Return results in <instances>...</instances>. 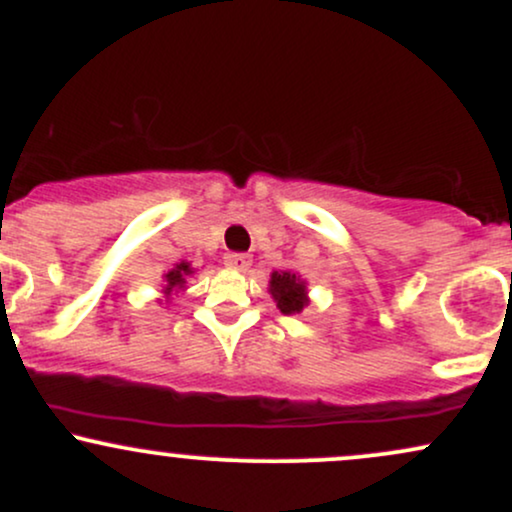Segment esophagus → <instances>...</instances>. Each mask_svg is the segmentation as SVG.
Returning a JSON list of instances; mask_svg holds the SVG:
<instances>
[{
  "mask_svg": "<svg viewBox=\"0 0 512 512\" xmlns=\"http://www.w3.org/2000/svg\"><path fill=\"white\" fill-rule=\"evenodd\" d=\"M226 267L233 269V272H248L250 269V255H243V252H233V255H226Z\"/></svg>",
  "mask_w": 512,
  "mask_h": 512,
  "instance_id": "34e87169",
  "label": "esophagus"
}]
</instances>
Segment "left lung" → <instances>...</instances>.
Returning a JSON list of instances; mask_svg holds the SVG:
<instances>
[{
    "label": "left lung",
    "mask_w": 512,
    "mask_h": 512,
    "mask_svg": "<svg viewBox=\"0 0 512 512\" xmlns=\"http://www.w3.org/2000/svg\"><path fill=\"white\" fill-rule=\"evenodd\" d=\"M269 291H272L276 305L281 313H301L303 305L308 303L305 298V284L291 272H274L272 281H269Z\"/></svg>",
    "instance_id": "left-lung-1"
}]
</instances>
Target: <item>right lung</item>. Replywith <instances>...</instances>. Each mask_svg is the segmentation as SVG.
Listing matches in <instances>:
<instances>
[{
  "label": "right lung",
  "mask_w": 512,
  "mask_h": 512,
  "mask_svg": "<svg viewBox=\"0 0 512 512\" xmlns=\"http://www.w3.org/2000/svg\"><path fill=\"white\" fill-rule=\"evenodd\" d=\"M187 274H192L190 264H187V262H180L178 267L173 269V272H168V274H166V293L173 291L175 286L185 284V276H187Z\"/></svg>",
  "instance_id": "right-lung-1"
}]
</instances>
